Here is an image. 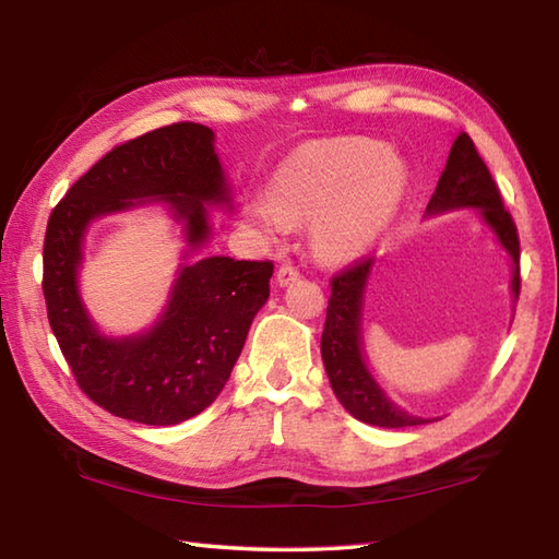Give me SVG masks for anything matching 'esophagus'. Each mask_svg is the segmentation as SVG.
<instances>
[{
	"label": "esophagus",
	"instance_id": "obj_1",
	"mask_svg": "<svg viewBox=\"0 0 559 559\" xmlns=\"http://www.w3.org/2000/svg\"><path fill=\"white\" fill-rule=\"evenodd\" d=\"M300 278V269L295 264H283L278 271H276V281L278 286H288V283L298 281Z\"/></svg>",
	"mask_w": 559,
	"mask_h": 559
}]
</instances>
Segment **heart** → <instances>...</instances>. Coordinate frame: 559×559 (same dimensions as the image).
<instances>
[{
  "label": "heart",
  "instance_id": "heart-1",
  "mask_svg": "<svg viewBox=\"0 0 559 559\" xmlns=\"http://www.w3.org/2000/svg\"><path fill=\"white\" fill-rule=\"evenodd\" d=\"M406 185L401 163L374 141L334 139L305 144L273 175L269 199L249 206L266 235L288 230V221H310L314 245L329 259H350L370 249L394 218Z\"/></svg>",
  "mask_w": 559,
  "mask_h": 559
}]
</instances>
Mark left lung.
<instances>
[{
  "instance_id": "1",
  "label": "left lung",
  "mask_w": 559,
  "mask_h": 559,
  "mask_svg": "<svg viewBox=\"0 0 559 559\" xmlns=\"http://www.w3.org/2000/svg\"><path fill=\"white\" fill-rule=\"evenodd\" d=\"M459 206L480 209L485 223L500 237L504 249L514 261V281L512 290L519 298L521 290V249L519 233L512 213L502 204V194L497 189L488 165L473 144V139L461 132L449 151V160L444 165L435 194L427 204V213H442ZM374 264L372 257H360L343 271L334 273L329 281L331 295L326 307V322L322 334V360L326 367V377L334 389L336 399L343 403L355 418L377 427H411L432 423L411 415L394 406L384 391L377 386L372 374L367 372L360 350V310L367 276Z\"/></svg>"
}]
</instances>
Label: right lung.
Listing matches in <instances>:
<instances>
[{
  "mask_svg": "<svg viewBox=\"0 0 559 559\" xmlns=\"http://www.w3.org/2000/svg\"><path fill=\"white\" fill-rule=\"evenodd\" d=\"M168 199L192 249L209 237L206 206L228 187L213 132L175 122L117 144L52 209L43 245V295L52 334L79 389L117 418L177 425L209 408L240 358L269 298L273 261L209 257L180 271L160 322L134 338H105L79 300L76 269L86 225L132 199Z\"/></svg>",
  "mask_w": 559,
  "mask_h": 559,
  "instance_id": "right-lung-1",
  "label": "right lung"
}]
</instances>
